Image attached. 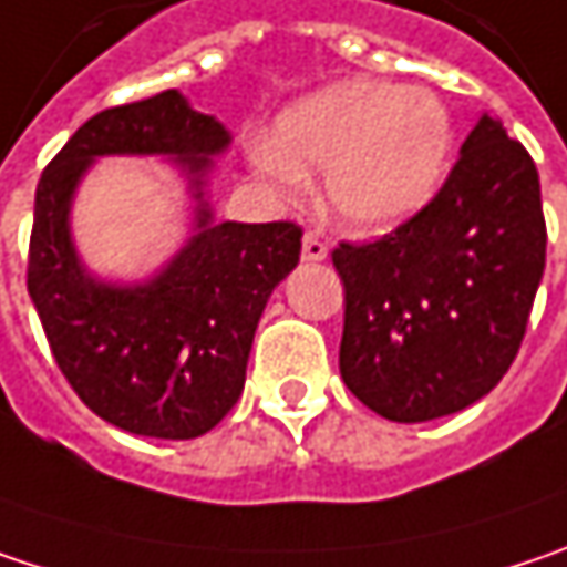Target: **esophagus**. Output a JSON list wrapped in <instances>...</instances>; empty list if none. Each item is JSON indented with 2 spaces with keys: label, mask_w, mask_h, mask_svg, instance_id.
Listing matches in <instances>:
<instances>
[{
  "label": "esophagus",
  "mask_w": 567,
  "mask_h": 567,
  "mask_svg": "<svg viewBox=\"0 0 567 567\" xmlns=\"http://www.w3.org/2000/svg\"><path fill=\"white\" fill-rule=\"evenodd\" d=\"M329 255V245L326 238H319L316 231H306L303 235V261H326Z\"/></svg>",
  "instance_id": "1"
}]
</instances>
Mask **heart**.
<instances>
[{"mask_svg":"<svg viewBox=\"0 0 567 567\" xmlns=\"http://www.w3.org/2000/svg\"><path fill=\"white\" fill-rule=\"evenodd\" d=\"M449 151L452 122L435 96L348 80L284 112L274 144L255 147V171L277 193H297L306 171H326L332 219L384 231L432 199Z\"/></svg>","mask_w":567,"mask_h":567,"instance_id":"b5f03b06","label":"heart"}]
</instances>
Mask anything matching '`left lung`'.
Here are the masks:
<instances>
[{
	"instance_id": "left-lung-1",
	"label": "left lung",
	"mask_w": 567,
	"mask_h": 567,
	"mask_svg": "<svg viewBox=\"0 0 567 567\" xmlns=\"http://www.w3.org/2000/svg\"><path fill=\"white\" fill-rule=\"evenodd\" d=\"M339 368L393 423L458 413L501 384L546 270V216L529 151L484 115L442 189L378 241H342Z\"/></svg>"
}]
</instances>
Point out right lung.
I'll use <instances>...</instances> for the list:
<instances>
[{"instance_id": "right-lung-1", "label": "right lung", "mask_w": 567, "mask_h": 567, "mask_svg": "<svg viewBox=\"0 0 567 567\" xmlns=\"http://www.w3.org/2000/svg\"><path fill=\"white\" fill-rule=\"evenodd\" d=\"M228 142L223 122L167 90L93 115L38 181L31 303L66 384L125 432L196 439L223 423L241 396L267 297L300 261L297 223H213L203 177ZM105 153L177 156L200 199L197 231L182 255L135 288L90 278L69 241L72 189Z\"/></svg>"}]
</instances>
